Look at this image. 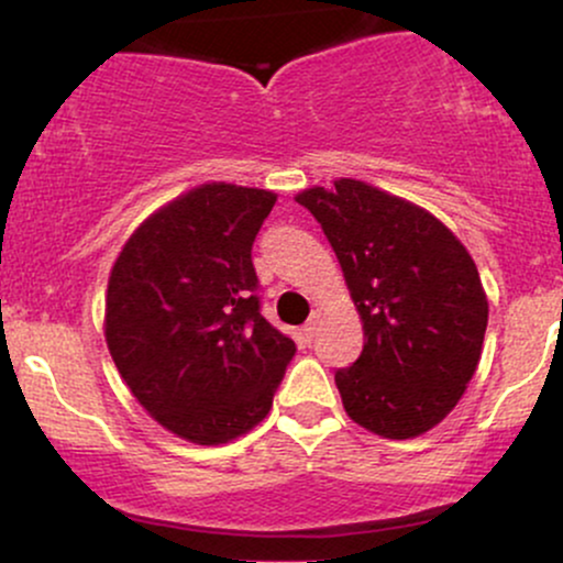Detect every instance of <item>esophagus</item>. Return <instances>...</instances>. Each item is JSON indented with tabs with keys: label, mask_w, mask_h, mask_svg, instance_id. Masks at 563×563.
Instances as JSON below:
<instances>
[{
	"label": "esophagus",
	"mask_w": 563,
	"mask_h": 563,
	"mask_svg": "<svg viewBox=\"0 0 563 563\" xmlns=\"http://www.w3.org/2000/svg\"><path fill=\"white\" fill-rule=\"evenodd\" d=\"M320 318H322V309H312L309 320L303 322V335H307V339H314V333H318L320 328Z\"/></svg>",
	"instance_id": "1"
}]
</instances>
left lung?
<instances>
[{"label": "left lung", "instance_id": "1", "mask_svg": "<svg viewBox=\"0 0 563 563\" xmlns=\"http://www.w3.org/2000/svg\"><path fill=\"white\" fill-rule=\"evenodd\" d=\"M363 322L354 365L335 371L346 416L384 439L434 429L482 360L489 303L479 269L448 224L363 179L307 187Z\"/></svg>", "mask_w": 563, "mask_h": 563}]
</instances>
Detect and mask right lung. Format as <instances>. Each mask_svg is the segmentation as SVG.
<instances>
[{
    "mask_svg": "<svg viewBox=\"0 0 563 563\" xmlns=\"http://www.w3.org/2000/svg\"><path fill=\"white\" fill-rule=\"evenodd\" d=\"M277 196L206 183L142 219L115 256L106 344L147 416L224 444L267 418L296 346L260 314L251 245Z\"/></svg>",
    "mask_w": 563,
    "mask_h": 563,
    "instance_id": "add662e5",
    "label": "right lung"
}]
</instances>
